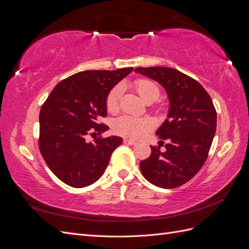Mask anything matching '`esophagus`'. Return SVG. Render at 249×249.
Returning a JSON list of instances; mask_svg holds the SVG:
<instances>
[{"instance_id": "34e87169", "label": "esophagus", "mask_w": 249, "mask_h": 249, "mask_svg": "<svg viewBox=\"0 0 249 249\" xmlns=\"http://www.w3.org/2000/svg\"><path fill=\"white\" fill-rule=\"evenodd\" d=\"M124 142L125 143V144H129V145H136L137 144L136 141L131 140V139H124Z\"/></svg>"}]
</instances>
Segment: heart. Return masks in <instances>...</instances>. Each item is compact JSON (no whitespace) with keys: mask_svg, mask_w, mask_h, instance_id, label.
<instances>
[{"mask_svg":"<svg viewBox=\"0 0 249 249\" xmlns=\"http://www.w3.org/2000/svg\"><path fill=\"white\" fill-rule=\"evenodd\" d=\"M134 88L138 94L147 103L156 101L160 95V89L156 83L147 79H138L134 82ZM123 94V86L118 84L113 87L106 99V107L109 112L114 113L119 108L120 97ZM154 125L153 120L148 117H135L132 115H122L117 117L112 124V129L120 136L139 139L145 135Z\"/></svg>","mask_w":249,"mask_h":249,"instance_id":"obj_1","label":"heart"}]
</instances>
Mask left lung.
<instances>
[{"mask_svg": "<svg viewBox=\"0 0 249 249\" xmlns=\"http://www.w3.org/2000/svg\"><path fill=\"white\" fill-rule=\"evenodd\" d=\"M135 71L159 82L170 102L167 119L156 132L168 140L166 152L150 145L152 154L140 162L141 173L160 188L182 186L200 170L212 145L217 122L212 99L196 80L175 69L138 67Z\"/></svg>", "mask_w": 249, "mask_h": 249, "instance_id": "left-lung-1", "label": "left lung"}]
</instances>
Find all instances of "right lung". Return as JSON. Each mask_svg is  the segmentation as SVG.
I'll use <instances>...</instances> for the list:
<instances>
[{
	"label": "right lung",
	"instance_id": "right-lung-1",
	"mask_svg": "<svg viewBox=\"0 0 249 249\" xmlns=\"http://www.w3.org/2000/svg\"><path fill=\"white\" fill-rule=\"evenodd\" d=\"M133 67L117 71H85L62 80L52 90L39 113L38 146L52 172L73 188L95 183L107 168L123 139L96 137L108 130L100 123L107 116L110 90ZM95 136L87 142V136Z\"/></svg>",
	"mask_w": 249,
	"mask_h": 249
}]
</instances>
